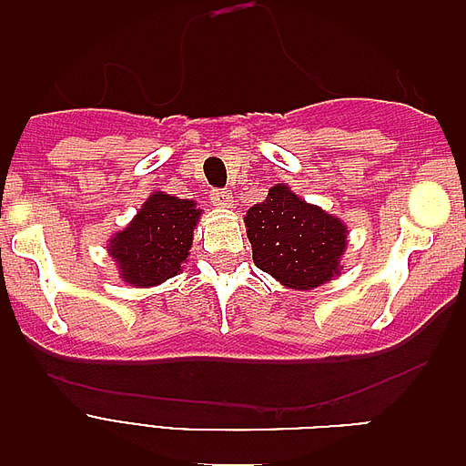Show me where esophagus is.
Masks as SVG:
<instances>
[{"instance_id": "esophagus-1", "label": "esophagus", "mask_w": 466, "mask_h": 466, "mask_svg": "<svg viewBox=\"0 0 466 466\" xmlns=\"http://www.w3.org/2000/svg\"><path fill=\"white\" fill-rule=\"evenodd\" d=\"M212 203L217 205V208H230L233 196H230L228 191H224V188H217V191H212Z\"/></svg>"}]
</instances>
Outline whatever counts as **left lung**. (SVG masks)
Listing matches in <instances>:
<instances>
[{
	"label": "left lung",
	"instance_id": "left-lung-1",
	"mask_svg": "<svg viewBox=\"0 0 466 466\" xmlns=\"http://www.w3.org/2000/svg\"><path fill=\"white\" fill-rule=\"evenodd\" d=\"M257 268L289 289H315L340 275L348 228L339 217L278 184L245 217Z\"/></svg>",
	"mask_w": 466,
	"mask_h": 466
}]
</instances>
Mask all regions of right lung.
Segmentation results:
<instances>
[{
    "instance_id": "right-lung-1",
    "label": "right lung",
    "mask_w": 466,
    "mask_h": 466,
    "mask_svg": "<svg viewBox=\"0 0 466 466\" xmlns=\"http://www.w3.org/2000/svg\"><path fill=\"white\" fill-rule=\"evenodd\" d=\"M200 212L203 209H196V200H182L163 191L151 193L135 219L106 247L123 282L154 287L175 278L182 263H187Z\"/></svg>"
}]
</instances>
